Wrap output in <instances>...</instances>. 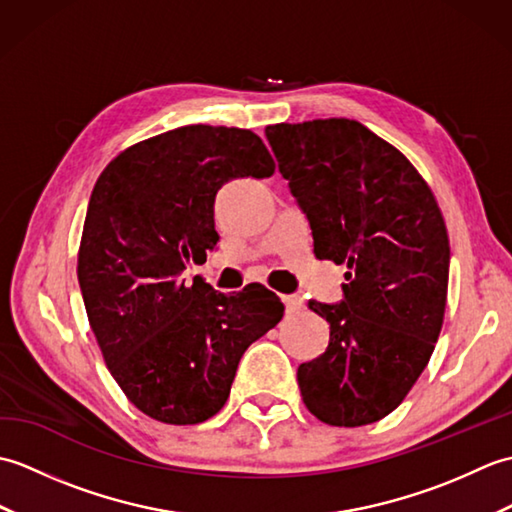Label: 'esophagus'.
Segmentation results:
<instances>
[{
	"label": "esophagus",
	"instance_id": "34e87169",
	"mask_svg": "<svg viewBox=\"0 0 512 512\" xmlns=\"http://www.w3.org/2000/svg\"><path fill=\"white\" fill-rule=\"evenodd\" d=\"M281 301H284L288 314H295V312H299L303 308V301L297 295H284V297H281Z\"/></svg>",
	"mask_w": 512,
	"mask_h": 512
}]
</instances>
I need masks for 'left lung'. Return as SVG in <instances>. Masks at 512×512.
<instances>
[{"mask_svg": "<svg viewBox=\"0 0 512 512\" xmlns=\"http://www.w3.org/2000/svg\"><path fill=\"white\" fill-rule=\"evenodd\" d=\"M279 171L308 215L317 259L345 264V299L310 301L330 343L297 380L332 427L389 416L416 385L442 330L449 235L418 169L350 118L266 127Z\"/></svg>", "mask_w": 512, "mask_h": 512, "instance_id": "1", "label": "left lung"}]
</instances>
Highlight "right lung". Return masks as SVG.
<instances>
[{"label": "right lung", "mask_w": 512, "mask_h": 512, "mask_svg": "<svg viewBox=\"0 0 512 512\" xmlns=\"http://www.w3.org/2000/svg\"><path fill=\"white\" fill-rule=\"evenodd\" d=\"M273 173L250 129L187 125L123 149L96 180L76 275L105 365L145 416L165 424L215 416L246 347L284 317L264 286L222 295L180 279L220 239L217 189Z\"/></svg>", "instance_id": "1"}]
</instances>
